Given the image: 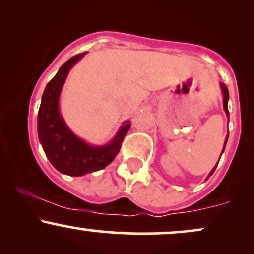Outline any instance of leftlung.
<instances>
[{
  "label": "left lung",
  "mask_w": 254,
  "mask_h": 254,
  "mask_svg": "<svg viewBox=\"0 0 254 254\" xmlns=\"http://www.w3.org/2000/svg\"><path fill=\"white\" fill-rule=\"evenodd\" d=\"M221 89H222V94H223V109H224V111H226V115H227V117L229 118V111H228V99H229V92H228V88H227V87H226V84L221 83ZM227 139H228V136H227V138H226V142H224V147H223V150H224V148H226ZM223 150H222V153H223ZM221 155H222V154H221ZM217 164H218V162H217ZM217 164H216V166H215L214 168H212V171L210 172V173H209V177L212 176V173H214L215 170H216V167H217ZM209 177H208V178H209ZM208 178H206V179H208Z\"/></svg>",
  "instance_id": "left-lung-1"
}]
</instances>
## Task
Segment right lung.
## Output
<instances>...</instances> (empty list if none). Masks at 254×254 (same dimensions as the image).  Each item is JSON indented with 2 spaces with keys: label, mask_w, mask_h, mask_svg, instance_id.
Returning <instances> with one entry per match:
<instances>
[{
  "label": "right lung",
  "mask_w": 254,
  "mask_h": 254,
  "mask_svg": "<svg viewBox=\"0 0 254 254\" xmlns=\"http://www.w3.org/2000/svg\"><path fill=\"white\" fill-rule=\"evenodd\" d=\"M86 54L71 57L61 66L46 84L38 112V136L49 161L61 173L72 177L97 172L110 165L119 153L131 125L125 122L109 144L89 145L74 135L64 123L58 107L61 90L70 69Z\"/></svg>",
  "instance_id": "obj_1"
}]
</instances>
